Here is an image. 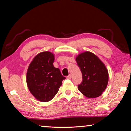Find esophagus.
I'll list each match as a JSON object with an SVG mask.
<instances>
[{
  "label": "esophagus",
  "mask_w": 131,
  "mask_h": 131,
  "mask_svg": "<svg viewBox=\"0 0 131 131\" xmlns=\"http://www.w3.org/2000/svg\"><path fill=\"white\" fill-rule=\"evenodd\" d=\"M66 78H67V79H71V75H70V74H69V75H68V76H67V77H66Z\"/></svg>",
  "instance_id": "1"
}]
</instances>
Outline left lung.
<instances>
[{
  "instance_id": "1",
  "label": "left lung",
  "mask_w": 131,
  "mask_h": 131,
  "mask_svg": "<svg viewBox=\"0 0 131 131\" xmlns=\"http://www.w3.org/2000/svg\"><path fill=\"white\" fill-rule=\"evenodd\" d=\"M76 61L82 74V82L78 90L88 98L101 96L106 88L108 74L104 63L93 53L86 51L79 54Z\"/></svg>"
}]
</instances>
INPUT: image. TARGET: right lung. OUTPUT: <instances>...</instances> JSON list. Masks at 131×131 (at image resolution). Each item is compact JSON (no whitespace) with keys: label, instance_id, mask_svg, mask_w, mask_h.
Here are the masks:
<instances>
[{"label":"right lung","instance_id":"1","mask_svg":"<svg viewBox=\"0 0 131 131\" xmlns=\"http://www.w3.org/2000/svg\"><path fill=\"white\" fill-rule=\"evenodd\" d=\"M54 60L52 53L41 52L34 58L27 69V87L33 96L41 102H48L53 98L66 78L59 69L54 67Z\"/></svg>","mask_w":131,"mask_h":131}]
</instances>
